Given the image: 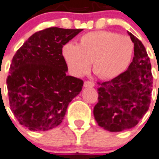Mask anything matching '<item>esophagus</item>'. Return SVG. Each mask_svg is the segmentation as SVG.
I'll use <instances>...</instances> for the list:
<instances>
[{
    "label": "esophagus",
    "instance_id": "obj_1",
    "mask_svg": "<svg viewBox=\"0 0 159 159\" xmlns=\"http://www.w3.org/2000/svg\"><path fill=\"white\" fill-rule=\"evenodd\" d=\"M84 86L85 87H93V86H95V83L91 81H86L84 82Z\"/></svg>",
    "mask_w": 159,
    "mask_h": 159
}]
</instances>
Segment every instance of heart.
Wrapping results in <instances>:
<instances>
[{
    "label": "heart",
    "instance_id": "obj_1",
    "mask_svg": "<svg viewBox=\"0 0 159 159\" xmlns=\"http://www.w3.org/2000/svg\"><path fill=\"white\" fill-rule=\"evenodd\" d=\"M134 44L127 36L98 31L86 33L78 44L67 43L62 55L72 74L81 77L88 73L93 63V72L103 79L118 77L131 64Z\"/></svg>",
    "mask_w": 159,
    "mask_h": 159
}]
</instances>
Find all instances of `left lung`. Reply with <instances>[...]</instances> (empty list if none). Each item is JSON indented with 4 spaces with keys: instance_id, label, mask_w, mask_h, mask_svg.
Wrapping results in <instances>:
<instances>
[{
    "instance_id": "1",
    "label": "left lung",
    "mask_w": 159,
    "mask_h": 159,
    "mask_svg": "<svg viewBox=\"0 0 159 159\" xmlns=\"http://www.w3.org/2000/svg\"><path fill=\"white\" fill-rule=\"evenodd\" d=\"M128 34L134 43L133 60L118 77L98 82V103L93 111L98 125L112 132L137 125L150 104L153 76L149 57L142 42Z\"/></svg>"
}]
</instances>
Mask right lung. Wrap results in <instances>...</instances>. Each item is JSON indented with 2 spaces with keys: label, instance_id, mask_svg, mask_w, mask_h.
<instances>
[{
  "label": "right lung",
  "instance_id": "1",
  "mask_svg": "<svg viewBox=\"0 0 159 159\" xmlns=\"http://www.w3.org/2000/svg\"><path fill=\"white\" fill-rule=\"evenodd\" d=\"M82 29L48 28L32 35L17 50L6 80L10 109L33 131L59 126L83 81L66 75L62 48Z\"/></svg>",
  "mask_w": 159,
  "mask_h": 159
}]
</instances>
